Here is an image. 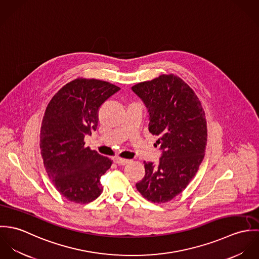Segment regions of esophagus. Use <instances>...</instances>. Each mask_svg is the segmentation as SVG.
I'll return each mask as SVG.
<instances>
[{
	"instance_id": "esophagus-1",
	"label": "esophagus",
	"mask_w": 259,
	"mask_h": 259,
	"mask_svg": "<svg viewBox=\"0 0 259 259\" xmlns=\"http://www.w3.org/2000/svg\"><path fill=\"white\" fill-rule=\"evenodd\" d=\"M113 161H114L116 164H118V165H125V164H127V163L130 162L128 159H124V158H120V157H115V158L113 159Z\"/></svg>"
}]
</instances>
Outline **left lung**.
Wrapping results in <instances>:
<instances>
[{
    "label": "left lung",
    "mask_w": 259,
    "mask_h": 259,
    "mask_svg": "<svg viewBox=\"0 0 259 259\" xmlns=\"http://www.w3.org/2000/svg\"><path fill=\"white\" fill-rule=\"evenodd\" d=\"M132 90L148 108V131L162 149L158 164L145 161L146 175L136 186L149 201L164 203L185 189L204 157L205 112L193 90L176 74H161Z\"/></svg>",
    "instance_id": "8db88e82"
}]
</instances>
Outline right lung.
I'll list each match as a JSON object with an SVG mask.
<instances>
[{
  "instance_id": "obj_1",
  "label": "right lung",
  "mask_w": 259,
  "mask_h": 259,
  "mask_svg": "<svg viewBox=\"0 0 259 259\" xmlns=\"http://www.w3.org/2000/svg\"><path fill=\"white\" fill-rule=\"evenodd\" d=\"M118 91L109 81L77 77L45 111L39 134L44 166L56 189L74 203H89L103 191L101 177L112 160L84 147V137L97 130L100 107Z\"/></svg>"
}]
</instances>
